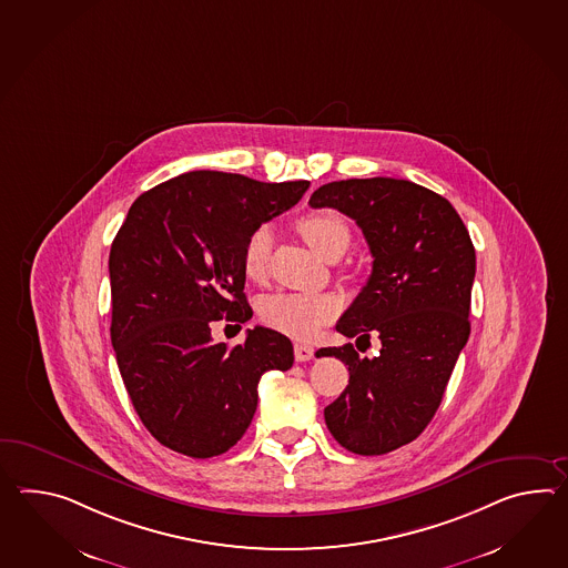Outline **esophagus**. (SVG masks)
Here are the masks:
<instances>
[{
    "label": "esophagus",
    "instance_id": "obj_1",
    "mask_svg": "<svg viewBox=\"0 0 568 568\" xmlns=\"http://www.w3.org/2000/svg\"><path fill=\"white\" fill-rule=\"evenodd\" d=\"M293 351H295V361H297V363H305V361L314 358V346H310V344H305V342H295Z\"/></svg>",
    "mask_w": 568,
    "mask_h": 568
}]
</instances>
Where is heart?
<instances>
[{"label":"heart","mask_w":568,"mask_h":568,"mask_svg":"<svg viewBox=\"0 0 568 568\" xmlns=\"http://www.w3.org/2000/svg\"><path fill=\"white\" fill-rule=\"evenodd\" d=\"M297 232L322 258L341 256L351 244V226L334 210H317L297 220ZM273 234L266 226L256 227L244 244V275L261 281L266 275ZM338 300L328 293H275L261 303V320L266 326L293 338H310L338 314Z\"/></svg>","instance_id":"obj_1"}]
</instances>
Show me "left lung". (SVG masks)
Masks as SVG:
<instances>
[{
    "instance_id": "8db88e82",
    "label": "left lung",
    "mask_w": 568,
    "mask_h": 568,
    "mask_svg": "<svg viewBox=\"0 0 568 568\" xmlns=\"http://www.w3.org/2000/svg\"><path fill=\"white\" fill-rule=\"evenodd\" d=\"M312 207L353 217L373 254V273L336 329L356 342L377 334V356L353 344L320 348L348 365V387L324 409L346 450L387 454L416 440L442 402L470 334L475 246L453 203L405 179L373 176L322 185Z\"/></svg>"
}]
</instances>
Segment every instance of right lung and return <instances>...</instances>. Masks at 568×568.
Wrapping results in <instances>:
<instances>
[{"label":"right lung","instance_id":"right-lung-1","mask_svg":"<svg viewBox=\"0 0 568 568\" xmlns=\"http://www.w3.org/2000/svg\"><path fill=\"white\" fill-rule=\"evenodd\" d=\"M310 181L193 171L142 193L110 251L112 346L142 424L191 458L226 453L244 436L266 371L293 365L290 338L248 329L212 341V322L244 324L242 253L248 236L300 202Z\"/></svg>","mask_w":568,"mask_h":568}]
</instances>
